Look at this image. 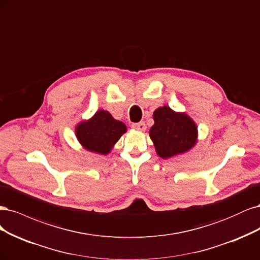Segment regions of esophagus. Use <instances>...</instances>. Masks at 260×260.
I'll use <instances>...</instances> for the list:
<instances>
[{
	"label": "esophagus",
	"instance_id": "1",
	"mask_svg": "<svg viewBox=\"0 0 260 260\" xmlns=\"http://www.w3.org/2000/svg\"><path fill=\"white\" fill-rule=\"evenodd\" d=\"M132 127H133L134 129L139 131V132H145V131H146V124H145V122L134 123V124L132 125Z\"/></svg>",
	"mask_w": 260,
	"mask_h": 260
}]
</instances>
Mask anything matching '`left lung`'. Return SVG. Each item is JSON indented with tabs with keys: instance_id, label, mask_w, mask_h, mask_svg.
Masks as SVG:
<instances>
[{
	"instance_id": "obj_1",
	"label": "left lung",
	"mask_w": 260,
	"mask_h": 260,
	"mask_svg": "<svg viewBox=\"0 0 260 260\" xmlns=\"http://www.w3.org/2000/svg\"><path fill=\"white\" fill-rule=\"evenodd\" d=\"M153 120L149 135L160 157L170 158L185 153L197 144L198 127L186 113L175 112L164 106L153 112Z\"/></svg>"
}]
</instances>
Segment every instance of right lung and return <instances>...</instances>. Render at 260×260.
I'll return each mask as SVG.
<instances>
[{"label": "right lung", "instance_id": "1", "mask_svg": "<svg viewBox=\"0 0 260 260\" xmlns=\"http://www.w3.org/2000/svg\"><path fill=\"white\" fill-rule=\"evenodd\" d=\"M126 129L124 123L113 119L108 111L98 110L93 118L77 125L75 136L83 148L105 155L111 151Z\"/></svg>", "mask_w": 260, "mask_h": 260}]
</instances>
